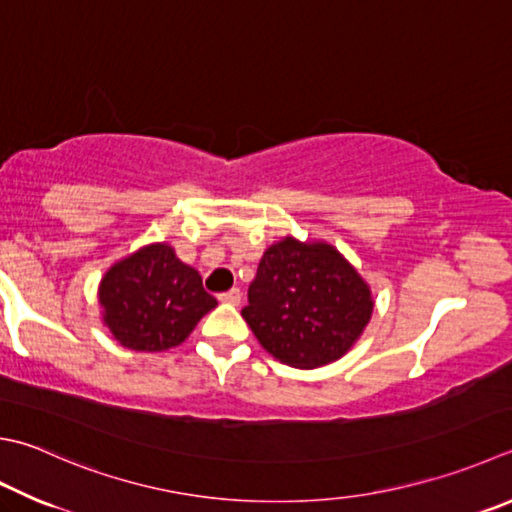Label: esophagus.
<instances>
[{
    "label": "esophagus",
    "mask_w": 512,
    "mask_h": 512,
    "mask_svg": "<svg viewBox=\"0 0 512 512\" xmlns=\"http://www.w3.org/2000/svg\"><path fill=\"white\" fill-rule=\"evenodd\" d=\"M240 298H243V292H240L238 287L229 289V292L218 294V301H220V303H227V305H238V303H240Z\"/></svg>",
    "instance_id": "obj_1"
}]
</instances>
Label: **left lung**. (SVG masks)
Instances as JSON below:
<instances>
[{"label": "left lung", "mask_w": 512, "mask_h": 512, "mask_svg": "<svg viewBox=\"0 0 512 512\" xmlns=\"http://www.w3.org/2000/svg\"><path fill=\"white\" fill-rule=\"evenodd\" d=\"M243 318L265 350L289 368L314 370L352 350L368 327V281L325 240L285 236L265 249Z\"/></svg>", "instance_id": "1"}]
</instances>
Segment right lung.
Wrapping results in <instances>:
<instances>
[{"mask_svg":"<svg viewBox=\"0 0 512 512\" xmlns=\"http://www.w3.org/2000/svg\"><path fill=\"white\" fill-rule=\"evenodd\" d=\"M102 323L122 347L162 352L176 347L218 301L169 243H149L120 258L98 287Z\"/></svg>","mask_w":512,"mask_h":512,"instance_id":"right-lung-1","label":"right lung"}]
</instances>
